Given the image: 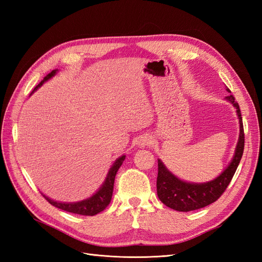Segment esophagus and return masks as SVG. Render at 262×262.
<instances>
[{"mask_svg": "<svg viewBox=\"0 0 262 262\" xmlns=\"http://www.w3.org/2000/svg\"><path fill=\"white\" fill-rule=\"evenodd\" d=\"M152 142H153V140H152V138H150L149 136H143L139 141V145L141 147H144V146H147V145L152 144Z\"/></svg>", "mask_w": 262, "mask_h": 262, "instance_id": "esophagus-1", "label": "esophagus"}]
</instances>
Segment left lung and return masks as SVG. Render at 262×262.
Segmentation results:
<instances>
[{"instance_id":"left-lung-1","label":"left lung","mask_w":262,"mask_h":262,"mask_svg":"<svg viewBox=\"0 0 262 262\" xmlns=\"http://www.w3.org/2000/svg\"><path fill=\"white\" fill-rule=\"evenodd\" d=\"M227 92L231 93L229 89H227ZM226 99L231 101L236 108L241 125L239 140L231 164L217 178L212 181L205 182V184H189V182L182 181L173 176L165 167L161 160H158V172L156 180L157 195L166 207L179 212H189L201 209L215 202L228 187L242 160L245 145V133L238 102L235 100L233 95H228V96H226Z\"/></svg>"}]
</instances>
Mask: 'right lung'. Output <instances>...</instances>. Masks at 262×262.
<instances>
[{
  "instance_id": "obj_1",
  "label": "right lung",
  "mask_w": 262,
  "mask_h": 262,
  "mask_svg": "<svg viewBox=\"0 0 262 262\" xmlns=\"http://www.w3.org/2000/svg\"><path fill=\"white\" fill-rule=\"evenodd\" d=\"M55 72H57V71L54 70V71H52L51 73H49L48 75L45 76L43 80L35 87V90H37L39 86H41L43 82L48 81L50 77H52L55 74ZM124 158H125L124 155L118 158V160L115 162V164L113 165V167L110 168L108 175H107V178L104 182V185L100 187V189L98 190L96 193H95L93 196L89 198V199H86V200L81 201V202H76V203L57 202V201H53V200L49 199L48 196L43 195L45 199L48 201L50 204H52L53 207L61 209L63 211L75 213V214H81V215H89V216L96 215L97 213L104 211L108 207V204L110 203V200H112L116 173H117L118 169L120 168V166L122 165Z\"/></svg>"
}]
</instances>
